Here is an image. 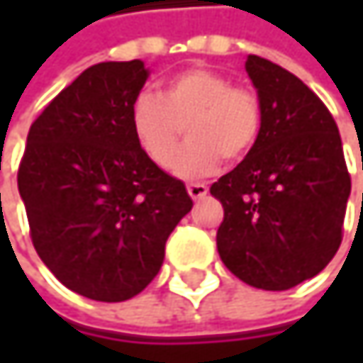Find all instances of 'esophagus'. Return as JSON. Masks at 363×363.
Segmentation results:
<instances>
[{"mask_svg": "<svg viewBox=\"0 0 363 363\" xmlns=\"http://www.w3.org/2000/svg\"><path fill=\"white\" fill-rule=\"evenodd\" d=\"M186 191H189L191 199H195V201H199L208 195V186L203 182H191V184H186Z\"/></svg>", "mask_w": 363, "mask_h": 363, "instance_id": "obj_1", "label": "esophagus"}]
</instances>
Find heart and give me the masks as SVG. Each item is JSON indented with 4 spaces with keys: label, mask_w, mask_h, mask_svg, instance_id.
<instances>
[{
    "label": "heart",
    "mask_w": 363,
    "mask_h": 363,
    "mask_svg": "<svg viewBox=\"0 0 363 363\" xmlns=\"http://www.w3.org/2000/svg\"><path fill=\"white\" fill-rule=\"evenodd\" d=\"M185 125L189 140L174 149ZM130 125L140 151L157 166L195 181L210 177L223 162L242 160L260 132V103L246 88L212 69H184L162 84L160 96L140 94L130 111Z\"/></svg>",
    "instance_id": "b5f03b06"
}]
</instances>
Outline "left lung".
Returning <instances> with one entry per match:
<instances>
[{
    "label": "left lung",
    "mask_w": 363,
    "mask_h": 363,
    "mask_svg": "<svg viewBox=\"0 0 363 363\" xmlns=\"http://www.w3.org/2000/svg\"><path fill=\"white\" fill-rule=\"evenodd\" d=\"M260 132L242 164L210 186L225 218L216 248L225 267L260 290L315 277L340 246L351 179L326 105L290 71L250 54Z\"/></svg>",
    "instance_id": "1"
}]
</instances>
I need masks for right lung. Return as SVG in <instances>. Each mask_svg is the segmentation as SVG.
Wrapping results in <instances>:
<instances>
[{
	"label": "right lung",
	"instance_id": "obj_1",
	"mask_svg": "<svg viewBox=\"0 0 363 363\" xmlns=\"http://www.w3.org/2000/svg\"><path fill=\"white\" fill-rule=\"evenodd\" d=\"M149 77L143 60L86 69L37 117L18 193L43 264L101 303L143 292L193 199L136 145L130 111Z\"/></svg>",
	"mask_w": 363,
	"mask_h": 363
}]
</instances>
